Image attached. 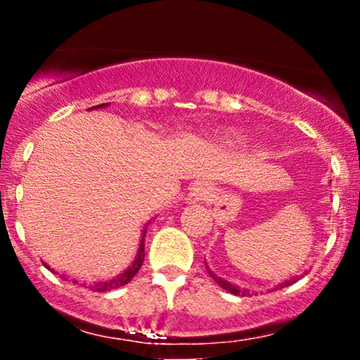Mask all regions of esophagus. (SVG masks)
Segmentation results:
<instances>
[{
	"label": "esophagus",
	"mask_w": 360,
	"mask_h": 360,
	"mask_svg": "<svg viewBox=\"0 0 360 360\" xmlns=\"http://www.w3.org/2000/svg\"><path fill=\"white\" fill-rule=\"evenodd\" d=\"M208 194H210V186L206 184L205 181H198V183H194L191 188H189L186 201H188L189 205L200 203V201H205L206 198H208Z\"/></svg>",
	"instance_id": "obj_1"
}]
</instances>
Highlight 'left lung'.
Returning <instances> with one entry per match:
<instances>
[{
  "label": "left lung",
  "instance_id": "left-lung-1",
  "mask_svg": "<svg viewBox=\"0 0 360 360\" xmlns=\"http://www.w3.org/2000/svg\"><path fill=\"white\" fill-rule=\"evenodd\" d=\"M208 272H210V276H212V278L217 281V284H220V286L225 289V291H229V292H232V295H235V296H247L249 295V291H245V289H240V288H237V286H233V284H230V283H226L225 279H221V278H218V276H214L212 271L208 269ZM296 281H298V278H292V279H289V281H284V283H281L279 284V289L281 288H286V286H291L292 283H296Z\"/></svg>",
  "mask_w": 360,
  "mask_h": 360
}]
</instances>
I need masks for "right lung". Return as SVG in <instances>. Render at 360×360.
I'll list each match as a JSON object with an SVG mask.
<instances>
[{"mask_svg":"<svg viewBox=\"0 0 360 360\" xmlns=\"http://www.w3.org/2000/svg\"><path fill=\"white\" fill-rule=\"evenodd\" d=\"M103 106H108L106 103H103V105H98V106H93V108H103ZM91 108V110H93ZM146 230H143L142 233V240H140V247H139V252H137V257H135L134 264H131L128 269L123 272V274L117 276L115 279H110V281H100V283H94L91 284L89 289L91 291H98V292H105V291H111V289H117V288H122L125 286V284L130 283L131 279L135 278V274H137L140 267H142L143 264V257H146ZM47 266V264H45ZM47 269H51V267H47ZM74 283H77V281H74Z\"/></svg>","mask_w":360,"mask_h":360,"instance_id":"right-lung-1","label":"right lung"}]
</instances>
